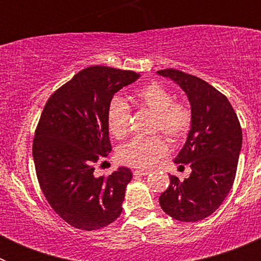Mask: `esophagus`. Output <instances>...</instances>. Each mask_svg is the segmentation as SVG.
Here are the masks:
<instances>
[{"label": "esophagus", "mask_w": 261, "mask_h": 261, "mask_svg": "<svg viewBox=\"0 0 261 261\" xmlns=\"http://www.w3.org/2000/svg\"><path fill=\"white\" fill-rule=\"evenodd\" d=\"M150 174V171H146V170H135L133 175L135 176H146V175Z\"/></svg>", "instance_id": "obj_1"}]
</instances>
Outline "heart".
Listing matches in <instances>:
<instances>
[{"label":"heart","instance_id":"1","mask_svg":"<svg viewBox=\"0 0 261 261\" xmlns=\"http://www.w3.org/2000/svg\"><path fill=\"white\" fill-rule=\"evenodd\" d=\"M132 105L154 112L151 132H162L172 142L186 137L192 125V111L184 102L174 100V95L162 85L153 82L136 90L129 96ZM108 132L116 140H123L129 132L130 107L121 98L111 99L107 107ZM168 146L161 135L135 137L117 150L124 165L137 168H150L167 154Z\"/></svg>","mask_w":261,"mask_h":261}]
</instances>
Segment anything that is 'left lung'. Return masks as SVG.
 I'll use <instances>...</instances> for the list:
<instances>
[{
    "mask_svg": "<svg viewBox=\"0 0 261 261\" xmlns=\"http://www.w3.org/2000/svg\"><path fill=\"white\" fill-rule=\"evenodd\" d=\"M186 91L192 111L187 141L174 162L190 165V177L171 175L159 197L166 214L181 222H196L220 208L234 183L242 147V128L225 95L199 77L176 69L158 70Z\"/></svg>",
    "mask_w": 261,
    "mask_h": 261,
    "instance_id": "obj_1",
    "label": "left lung"
}]
</instances>
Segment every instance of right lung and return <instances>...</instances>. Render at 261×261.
Listing matches in <instances>:
<instances>
[{"label": "right lung", "mask_w": 261, "mask_h": 261, "mask_svg": "<svg viewBox=\"0 0 261 261\" xmlns=\"http://www.w3.org/2000/svg\"><path fill=\"white\" fill-rule=\"evenodd\" d=\"M138 77L132 70L89 66L57 89L41 112L32 142L39 186L50 208L75 229H102L123 211L132 171L119 167L96 177L94 166L112 149L108 103Z\"/></svg>", "instance_id": "obj_1"}]
</instances>
